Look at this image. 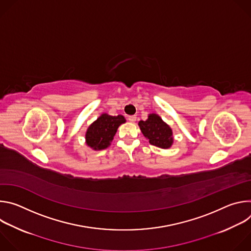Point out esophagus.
Returning a JSON list of instances; mask_svg holds the SVG:
<instances>
[{
	"label": "esophagus",
	"mask_w": 251,
	"mask_h": 251,
	"mask_svg": "<svg viewBox=\"0 0 251 251\" xmlns=\"http://www.w3.org/2000/svg\"><path fill=\"white\" fill-rule=\"evenodd\" d=\"M136 118H137V117H136L135 115H131V116H129V117H128V120H129L130 122L134 123V122L136 121Z\"/></svg>",
	"instance_id": "obj_1"
}]
</instances>
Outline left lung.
I'll list each match as a JSON object with an SVG mask.
<instances>
[{"mask_svg": "<svg viewBox=\"0 0 251 251\" xmlns=\"http://www.w3.org/2000/svg\"><path fill=\"white\" fill-rule=\"evenodd\" d=\"M138 125L150 144L162 149H168L173 145V131L159 115L149 114L147 120H141Z\"/></svg>", "mask_w": 251, "mask_h": 251, "instance_id": "obj_1", "label": "left lung"}]
</instances>
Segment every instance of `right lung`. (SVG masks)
<instances>
[{"mask_svg": "<svg viewBox=\"0 0 251 251\" xmlns=\"http://www.w3.org/2000/svg\"><path fill=\"white\" fill-rule=\"evenodd\" d=\"M124 116L101 114L87 129L85 134L86 145L93 150H103L110 146L118 127L125 123Z\"/></svg>", "mask_w": 251, "mask_h": 251, "instance_id": "right-lung-1", "label": "right lung"}]
</instances>
